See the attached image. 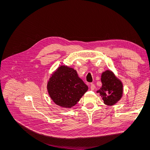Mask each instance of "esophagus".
<instances>
[{
    "mask_svg": "<svg viewBox=\"0 0 150 150\" xmlns=\"http://www.w3.org/2000/svg\"><path fill=\"white\" fill-rule=\"evenodd\" d=\"M89 86H90L91 89V90H94L95 89V88H96V86H95L94 84H93V83H90Z\"/></svg>",
    "mask_w": 150,
    "mask_h": 150,
    "instance_id": "esophagus-1",
    "label": "esophagus"
}]
</instances>
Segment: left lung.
<instances>
[{"label": "left lung", "mask_w": 150, "mask_h": 150, "mask_svg": "<svg viewBox=\"0 0 150 150\" xmlns=\"http://www.w3.org/2000/svg\"><path fill=\"white\" fill-rule=\"evenodd\" d=\"M101 88L97 91L104 101V103L112 106L120 100L122 95V84L113 72L107 70L101 74Z\"/></svg>", "instance_id": "obj_1"}]
</instances>
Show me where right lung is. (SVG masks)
<instances>
[{
    "label": "right lung",
    "mask_w": 150,
    "mask_h": 150,
    "mask_svg": "<svg viewBox=\"0 0 150 150\" xmlns=\"http://www.w3.org/2000/svg\"><path fill=\"white\" fill-rule=\"evenodd\" d=\"M88 89L77 71L67 66L58 67L47 83L50 97L57 105L63 108L76 105Z\"/></svg>",
    "instance_id": "right-lung-1"
}]
</instances>
